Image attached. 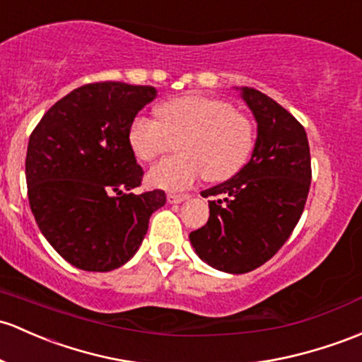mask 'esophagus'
<instances>
[{
  "label": "esophagus",
  "instance_id": "esophagus-1",
  "mask_svg": "<svg viewBox=\"0 0 362 362\" xmlns=\"http://www.w3.org/2000/svg\"><path fill=\"white\" fill-rule=\"evenodd\" d=\"M189 195H186V193H169L167 195V202L169 204H181V202L188 200Z\"/></svg>",
  "mask_w": 362,
  "mask_h": 362
}]
</instances>
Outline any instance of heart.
Wrapping results in <instances>:
<instances>
[{
	"label": "heart",
	"instance_id": "b5f03b06",
	"mask_svg": "<svg viewBox=\"0 0 362 362\" xmlns=\"http://www.w3.org/2000/svg\"><path fill=\"white\" fill-rule=\"evenodd\" d=\"M157 122L136 117L131 122L129 146L141 162L164 155L176 143V157L155 164L146 174L153 188L180 192L204 176L209 182L228 181L247 164L255 131L229 102L185 95L157 108Z\"/></svg>",
	"mask_w": 362,
	"mask_h": 362
}]
</instances>
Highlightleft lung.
I'll return each mask as SVG.
<instances>
[{"mask_svg": "<svg viewBox=\"0 0 362 362\" xmlns=\"http://www.w3.org/2000/svg\"><path fill=\"white\" fill-rule=\"evenodd\" d=\"M242 96L257 120L252 158L211 197L205 226L189 233L198 257L224 273L243 274L267 262L297 226L309 195L310 153L304 126L254 88Z\"/></svg>", "mask_w": 362, "mask_h": 362, "instance_id": "obj_1", "label": "left lung"}]
</instances>
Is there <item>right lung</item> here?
Segmentation results:
<instances>
[{
    "mask_svg": "<svg viewBox=\"0 0 362 362\" xmlns=\"http://www.w3.org/2000/svg\"><path fill=\"white\" fill-rule=\"evenodd\" d=\"M157 96L115 81L74 89L34 127L25 157L27 195L49 245L83 271L117 269L141 245L162 189L134 195L143 169L129 146L131 122Z\"/></svg>",
    "mask_w": 362,
    "mask_h": 362,
    "instance_id": "1",
    "label": "right lung"
}]
</instances>
